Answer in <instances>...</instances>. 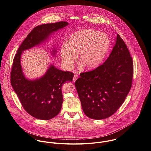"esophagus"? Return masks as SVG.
<instances>
[{
    "label": "esophagus",
    "instance_id": "obj_1",
    "mask_svg": "<svg viewBox=\"0 0 151 151\" xmlns=\"http://www.w3.org/2000/svg\"><path fill=\"white\" fill-rule=\"evenodd\" d=\"M78 75H76V74H75V75H74V76H73V81H76V79H78Z\"/></svg>",
    "mask_w": 151,
    "mask_h": 151
}]
</instances>
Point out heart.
Here are the masks:
<instances>
[{"label":"heart","instance_id":"obj_1","mask_svg":"<svg viewBox=\"0 0 151 151\" xmlns=\"http://www.w3.org/2000/svg\"><path fill=\"white\" fill-rule=\"evenodd\" d=\"M110 45L109 37L93 29H83L71 35L68 42L60 48L62 63L68 68L73 67L79 54V65L83 68L93 69L104 60Z\"/></svg>","mask_w":151,"mask_h":151}]
</instances>
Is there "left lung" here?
I'll list each match as a JSON object with an SVG mask.
<instances>
[{
  "instance_id": "1",
  "label": "left lung",
  "mask_w": 151,
  "mask_h": 151,
  "mask_svg": "<svg viewBox=\"0 0 151 151\" xmlns=\"http://www.w3.org/2000/svg\"><path fill=\"white\" fill-rule=\"evenodd\" d=\"M80 76L75 84L84 114L94 119L114 114L130 91L133 76L132 58L119 35L104 63Z\"/></svg>"
}]
</instances>
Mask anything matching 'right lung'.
<instances>
[{
	"label": "right lung",
	"mask_w": 151,
	"mask_h": 151,
	"mask_svg": "<svg viewBox=\"0 0 151 151\" xmlns=\"http://www.w3.org/2000/svg\"><path fill=\"white\" fill-rule=\"evenodd\" d=\"M68 24L62 21L36 26L23 40L14 58L10 74L12 87L23 109L37 119L48 120L60 113L63 104L62 86L66 82L72 81L74 74L50 65L41 78L29 81L23 74L21 56L23 50L40 44L51 33Z\"/></svg>",
	"instance_id": "obj_1"
}]
</instances>
